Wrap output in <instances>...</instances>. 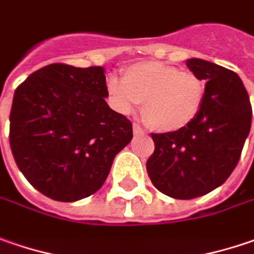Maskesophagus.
<instances>
[{
    "label": "esophagus",
    "instance_id": "esophagus-1",
    "mask_svg": "<svg viewBox=\"0 0 254 254\" xmlns=\"http://www.w3.org/2000/svg\"><path fill=\"white\" fill-rule=\"evenodd\" d=\"M133 131H134V135H143V134H144V130H143L138 124H134Z\"/></svg>",
    "mask_w": 254,
    "mask_h": 254
}]
</instances>
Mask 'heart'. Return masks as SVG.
<instances>
[{
    "label": "heart",
    "instance_id": "1",
    "mask_svg": "<svg viewBox=\"0 0 254 254\" xmlns=\"http://www.w3.org/2000/svg\"><path fill=\"white\" fill-rule=\"evenodd\" d=\"M107 94L113 107L130 114L143 104L141 116L150 128L159 133H173L187 127L201 108L204 84L191 71L148 61L128 67L121 83L107 80Z\"/></svg>",
    "mask_w": 254,
    "mask_h": 254
}]
</instances>
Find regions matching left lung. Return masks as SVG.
<instances>
[{"label":"left lung","instance_id":"1","mask_svg":"<svg viewBox=\"0 0 254 254\" xmlns=\"http://www.w3.org/2000/svg\"><path fill=\"white\" fill-rule=\"evenodd\" d=\"M187 67L207 81L201 108L179 131L151 133L154 153L146 164L154 187L180 200L204 196L229 179L252 126L249 94L235 71L198 58Z\"/></svg>","mask_w":254,"mask_h":254}]
</instances>
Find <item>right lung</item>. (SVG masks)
Masks as SVG:
<instances>
[{
	"mask_svg": "<svg viewBox=\"0 0 254 254\" xmlns=\"http://www.w3.org/2000/svg\"><path fill=\"white\" fill-rule=\"evenodd\" d=\"M103 67L50 64L17 87L9 146L25 179L57 201H77L104 184L133 124L106 103Z\"/></svg>",
	"mask_w": 254,
	"mask_h": 254,
	"instance_id": "right-lung-1",
	"label": "right lung"
}]
</instances>
